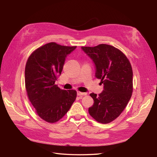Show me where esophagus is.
I'll list each match as a JSON object with an SVG mask.
<instances>
[{"instance_id": "esophagus-1", "label": "esophagus", "mask_w": 157, "mask_h": 157, "mask_svg": "<svg viewBox=\"0 0 157 157\" xmlns=\"http://www.w3.org/2000/svg\"><path fill=\"white\" fill-rule=\"evenodd\" d=\"M77 94H78V96H86V93L85 92H77Z\"/></svg>"}]
</instances>
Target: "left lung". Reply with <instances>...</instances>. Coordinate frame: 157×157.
<instances>
[{"label": "left lung", "instance_id": "8db88e82", "mask_svg": "<svg viewBox=\"0 0 157 157\" xmlns=\"http://www.w3.org/2000/svg\"><path fill=\"white\" fill-rule=\"evenodd\" d=\"M81 48L92 60L95 77L103 84V90L99 95L90 94L94 105L89 107V113L98 122L109 123L118 117L131 98V64L121 51L111 45L102 44Z\"/></svg>", "mask_w": 157, "mask_h": 157}]
</instances>
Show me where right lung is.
<instances>
[{"label": "right lung", "mask_w": 157, "mask_h": 157, "mask_svg": "<svg viewBox=\"0 0 157 157\" xmlns=\"http://www.w3.org/2000/svg\"><path fill=\"white\" fill-rule=\"evenodd\" d=\"M76 48L50 42L29 56L25 69V84L28 98L40 118L55 123L71 108L77 96L74 90H65L55 85L65 59Z\"/></svg>", "instance_id": "right-lung-1"}]
</instances>
